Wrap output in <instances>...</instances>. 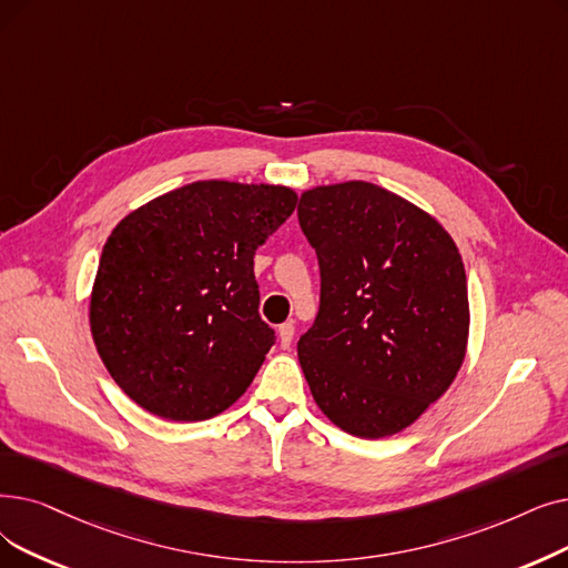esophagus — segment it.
<instances>
[{
	"instance_id": "obj_1",
	"label": "esophagus",
	"mask_w": 568,
	"mask_h": 568,
	"mask_svg": "<svg viewBox=\"0 0 568 568\" xmlns=\"http://www.w3.org/2000/svg\"><path fill=\"white\" fill-rule=\"evenodd\" d=\"M278 338H281V348H290L292 338H294V325L292 323H283L278 327Z\"/></svg>"
}]
</instances>
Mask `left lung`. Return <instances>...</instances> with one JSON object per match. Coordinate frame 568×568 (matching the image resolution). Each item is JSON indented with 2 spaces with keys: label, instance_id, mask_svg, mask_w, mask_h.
Here are the masks:
<instances>
[{
  "label": "left lung",
  "instance_id": "1",
  "mask_svg": "<svg viewBox=\"0 0 568 568\" xmlns=\"http://www.w3.org/2000/svg\"><path fill=\"white\" fill-rule=\"evenodd\" d=\"M297 215L320 266V308L297 343L313 399L353 436L397 434L464 362L457 245L432 215L364 181L304 192Z\"/></svg>",
  "mask_w": 568,
  "mask_h": 568
}]
</instances>
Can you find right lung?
<instances>
[{"label": "right lung", "instance_id": "add662e5", "mask_svg": "<svg viewBox=\"0 0 568 568\" xmlns=\"http://www.w3.org/2000/svg\"><path fill=\"white\" fill-rule=\"evenodd\" d=\"M294 206L283 185L200 181L120 220L97 268L90 329L132 402L196 423L248 389L276 343L253 260Z\"/></svg>", "mask_w": 568, "mask_h": 568}]
</instances>
